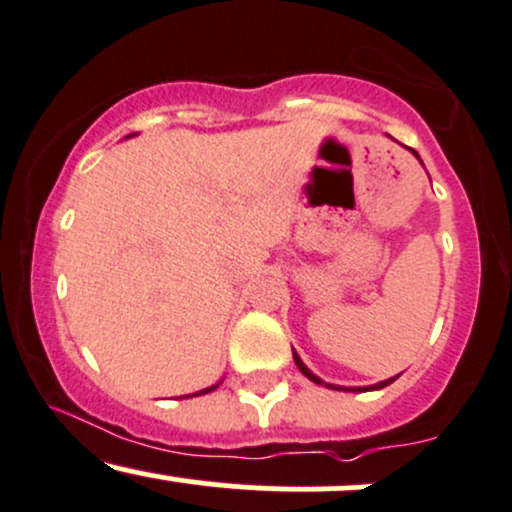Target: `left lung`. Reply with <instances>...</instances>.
<instances>
[{
	"label": "left lung",
	"mask_w": 512,
	"mask_h": 512,
	"mask_svg": "<svg viewBox=\"0 0 512 512\" xmlns=\"http://www.w3.org/2000/svg\"><path fill=\"white\" fill-rule=\"evenodd\" d=\"M412 150V148H410ZM412 153L414 155H417V150H412ZM417 158H419V155H417ZM292 357H294V364H297L299 366V371H302V374L306 376V378H309V381H314V383H318V386H326V388H333V390H381V388H386V386H390V383H393L395 381V378H398V376H393V378H388V381H381V383H376V386H371V388H338V386H330V383H326V381H321V378H318L316 374H311V371L309 369H306V364L302 362V359H299V354L297 352H294L292 350Z\"/></svg>",
	"instance_id": "8db88e82"
}]
</instances>
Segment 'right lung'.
I'll return each instance as SVG.
<instances>
[{"mask_svg": "<svg viewBox=\"0 0 512 512\" xmlns=\"http://www.w3.org/2000/svg\"><path fill=\"white\" fill-rule=\"evenodd\" d=\"M220 386V383H215V386H210V388H203V390H198V393H194V395H206V393H210V390H215V388H218ZM189 398H191V395H189Z\"/></svg>", "mask_w": 512, "mask_h": 512, "instance_id": "right-lung-1", "label": "right lung"}]
</instances>
